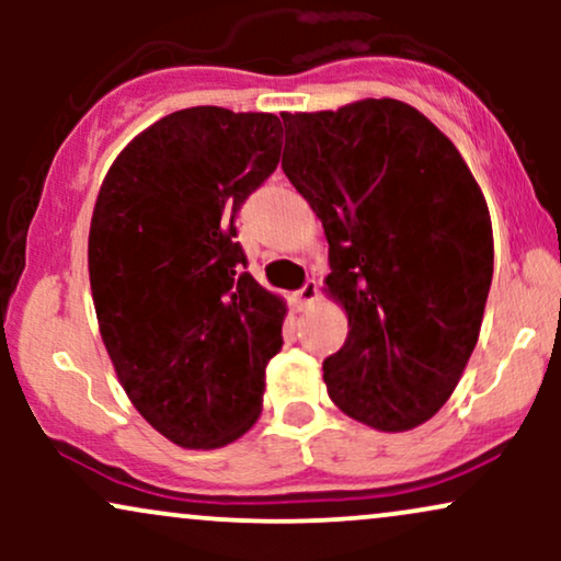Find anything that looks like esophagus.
Returning a JSON list of instances; mask_svg holds the SVG:
<instances>
[{
  "instance_id": "1",
  "label": "esophagus",
  "mask_w": 561,
  "mask_h": 561,
  "mask_svg": "<svg viewBox=\"0 0 561 561\" xmlns=\"http://www.w3.org/2000/svg\"><path fill=\"white\" fill-rule=\"evenodd\" d=\"M317 295H319V285H317V282H313V279L306 282V285H302V287L298 289V293L293 295V306L298 308V311H302V308H308L313 300H317Z\"/></svg>"
}]
</instances>
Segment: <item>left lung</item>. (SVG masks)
Instances as JSON below:
<instances>
[{"label":"left lung","mask_w":561,"mask_h":561,"mask_svg":"<svg viewBox=\"0 0 561 561\" xmlns=\"http://www.w3.org/2000/svg\"><path fill=\"white\" fill-rule=\"evenodd\" d=\"M282 171L330 242L327 295L347 313L324 358L332 403L379 433L433 420L480 337L493 279L485 197L454 141L401 100L282 113Z\"/></svg>","instance_id":"obj_1"}]
</instances>
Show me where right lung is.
<instances>
[{"label":"right lung","instance_id":"add662e5","mask_svg":"<svg viewBox=\"0 0 561 561\" xmlns=\"http://www.w3.org/2000/svg\"><path fill=\"white\" fill-rule=\"evenodd\" d=\"M282 121L199 105L113 160L89 229L102 343L128 401L182 448H221L261 416L287 306L248 272L234 218L272 176Z\"/></svg>","mask_w":561,"mask_h":561}]
</instances>
